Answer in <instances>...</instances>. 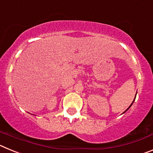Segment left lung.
Listing matches in <instances>:
<instances>
[{"mask_svg": "<svg viewBox=\"0 0 153 153\" xmlns=\"http://www.w3.org/2000/svg\"><path fill=\"white\" fill-rule=\"evenodd\" d=\"M132 104H131V105H132ZM131 105H130V106H131ZM130 106H129V107H130ZM129 108H128V109H129Z\"/></svg>", "mask_w": 153, "mask_h": 153, "instance_id": "1", "label": "left lung"}]
</instances>
